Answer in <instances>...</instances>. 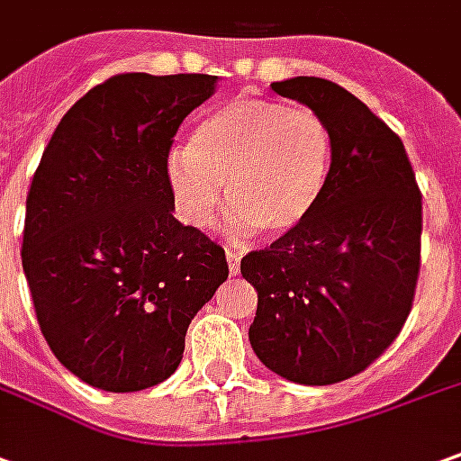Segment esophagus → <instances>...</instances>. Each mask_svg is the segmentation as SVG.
<instances>
[{
	"instance_id": "esophagus-1",
	"label": "esophagus",
	"mask_w": 461,
	"mask_h": 461,
	"mask_svg": "<svg viewBox=\"0 0 461 461\" xmlns=\"http://www.w3.org/2000/svg\"><path fill=\"white\" fill-rule=\"evenodd\" d=\"M227 262H230L231 275H237V272H240V262H242V255H240V252H234V249H227Z\"/></svg>"
}]
</instances>
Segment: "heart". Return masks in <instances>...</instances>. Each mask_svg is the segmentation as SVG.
<instances>
[{
  "instance_id": "b5f03b06",
  "label": "heart",
  "mask_w": 461,
  "mask_h": 461,
  "mask_svg": "<svg viewBox=\"0 0 461 461\" xmlns=\"http://www.w3.org/2000/svg\"><path fill=\"white\" fill-rule=\"evenodd\" d=\"M333 166V131L321 113L267 98H234L206 115L189 149L166 161V181L186 224L204 230L224 199L230 230L277 240L321 204Z\"/></svg>"
}]
</instances>
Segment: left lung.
I'll return each instance as SVG.
<instances>
[{
	"instance_id": "obj_1",
	"label": "left lung",
	"mask_w": 461,
	"mask_h": 461,
	"mask_svg": "<svg viewBox=\"0 0 461 461\" xmlns=\"http://www.w3.org/2000/svg\"><path fill=\"white\" fill-rule=\"evenodd\" d=\"M272 90L325 118L333 166L318 209L242 259L257 290L249 343L277 375L328 386L402 333L421 265V194L402 139L346 87L290 77Z\"/></svg>"
}]
</instances>
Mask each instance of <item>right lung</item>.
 I'll use <instances>...</instances> for the list:
<instances>
[{"instance_id": "obj_1", "label": "right lung", "mask_w": 461, "mask_h": 461, "mask_svg": "<svg viewBox=\"0 0 461 461\" xmlns=\"http://www.w3.org/2000/svg\"><path fill=\"white\" fill-rule=\"evenodd\" d=\"M214 90L217 75H115L62 115L34 171L22 270L47 346L90 386L166 381L230 275L166 181L178 125Z\"/></svg>"}]
</instances>
